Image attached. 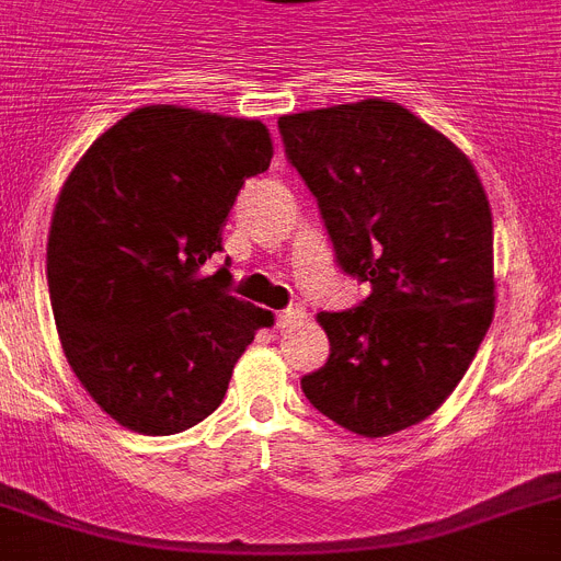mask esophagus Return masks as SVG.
Listing matches in <instances>:
<instances>
[{
  "instance_id": "1",
  "label": "esophagus",
  "mask_w": 561,
  "mask_h": 561,
  "mask_svg": "<svg viewBox=\"0 0 561 561\" xmlns=\"http://www.w3.org/2000/svg\"><path fill=\"white\" fill-rule=\"evenodd\" d=\"M304 318H307V309L304 307L280 309V312H277V327H280V330H289V327H295V323L304 321Z\"/></svg>"
}]
</instances>
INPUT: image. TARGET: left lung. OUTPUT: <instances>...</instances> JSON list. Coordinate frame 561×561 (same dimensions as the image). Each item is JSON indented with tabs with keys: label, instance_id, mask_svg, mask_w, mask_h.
<instances>
[{
	"label": "left lung",
	"instance_id": "obj_1",
	"mask_svg": "<svg viewBox=\"0 0 561 561\" xmlns=\"http://www.w3.org/2000/svg\"><path fill=\"white\" fill-rule=\"evenodd\" d=\"M277 125L341 270L369 284L360 307L318 314L330 358L304 396L355 436L401 433L447 401L493 321L488 192L456 142L390 100Z\"/></svg>",
	"mask_w": 561,
	"mask_h": 561
}]
</instances>
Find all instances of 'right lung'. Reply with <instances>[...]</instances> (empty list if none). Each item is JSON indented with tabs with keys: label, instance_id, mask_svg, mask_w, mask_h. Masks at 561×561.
Instances as JSON below:
<instances>
[{
	"label": "right lung",
	"instance_id": "right-lung-1",
	"mask_svg": "<svg viewBox=\"0 0 561 561\" xmlns=\"http://www.w3.org/2000/svg\"><path fill=\"white\" fill-rule=\"evenodd\" d=\"M261 119L142 105L100 134L59 188L48 291L62 353L103 413L142 436L211 415L275 314L208 275L238 192L272 163Z\"/></svg>",
	"mask_w": 561,
	"mask_h": 561
}]
</instances>
